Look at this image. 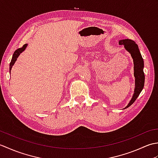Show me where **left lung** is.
I'll list each match as a JSON object with an SVG mask.
<instances>
[{"label": "left lung", "mask_w": 158, "mask_h": 158, "mask_svg": "<svg viewBox=\"0 0 158 158\" xmlns=\"http://www.w3.org/2000/svg\"><path fill=\"white\" fill-rule=\"evenodd\" d=\"M119 45H124L126 49L128 51L132 56L135 64V89L132 98L131 99L129 104L126 108H127L135 102L138 98L140 93L143 89L144 83H145V74L143 72L144 62L140 54V51L136 43L131 39L121 40L119 42ZM125 108V109H126Z\"/></svg>", "instance_id": "1"}]
</instances>
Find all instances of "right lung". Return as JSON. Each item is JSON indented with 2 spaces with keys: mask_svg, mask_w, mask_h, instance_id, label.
Returning a JSON list of instances; mask_svg holds the SVG:
<instances>
[{
  "mask_svg": "<svg viewBox=\"0 0 158 158\" xmlns=\"http://www.w3.org/2000/svg\"><path fill=\"white\" fill-rule=\"evenodd\" d=\"M26 46H27V44L23 45L22 47V48H20L18 49H16L15 51V52L13 53V57H12L11 61V62H10V65H9V70H11L12 66H13V64H14V63L16 61V60H17V58H18V57L19 56V55L23 51V50L26 49Z\"/></svg>",
  "mask_w": 158,
  "mask_h": 158,
  "instance_id": "add662e5",
  "label": "right lung"
}]
</instances>
